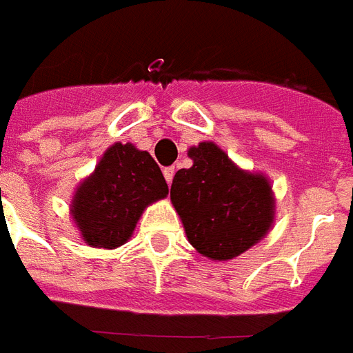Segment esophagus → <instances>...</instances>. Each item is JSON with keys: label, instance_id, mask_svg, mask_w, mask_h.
Returning <instances> with one entry per match:
<instances>
[{"label": "esophagus", "instance_id": "obj_1", "mask_svg": "<svg viewBox=\"0 0 353 353\" xmlns=\"http://www.w3.org/2000/svg\"><path fill=\"white\" fill-rule=\"evenodd\" d=\"M174 172H176V170L172 168V166H170V168L163 170L164 179H166V183H168V185H172V179H174Z\"/></svg>", "mask_w": 353, "mask_h": 353}]
</instances>
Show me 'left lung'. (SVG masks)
<instances>
[{"label":"left lung","instance_id":"1","mask_svg":"<svg viewBox=\"0 0 353 353\" xmlns=\"http://www.w3.org/2000/svg\"><path fill=\"white\" fill-rule=\"evenodd\" d=\"M189 157L192 166L177 170L170 200L190 245L224 262L262 241L275 223L270 179L239 168L215 142L192 145Z\"/></svg>","mask_w":353,"mask_h":353}]
</instances>
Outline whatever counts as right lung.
<instances>
[{
	"instance_id": "obj_1",
	"label": "right lung",
	"mask_w": 353,
	"mask_h": 353,
	"mask_svg": "<svg viewBox=\"0 0 353 353\" xmlns=\"http://www.w3.org/2000/svg\"><path fill=\"white\" fill-rule=\"evenodd\" d=\"M168 194L159 164L132 143H112L95 170L78 185L70 216L83 243L117 249L137 228L143 210Z\"/></svg>"
}]
</instances>
